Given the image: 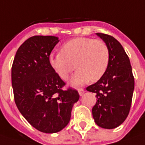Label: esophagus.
Instances as JSON below:
<instances>
[{"instance_id": "34e87169", "label": "esophagus", "mask_w": 145, "mask_h": 145, "mask_svg": "<svg viewBox=\"0 0 145 145\" xmlns=\"http://www.w3.org/2000/svg\"><path fill=\"white\" fill-rule=\"evenodd\" d=\"M85 93V91H84V89H78V93H79V95L80 96H82L83 95V93Z\"/></svg>"}]
</instances>
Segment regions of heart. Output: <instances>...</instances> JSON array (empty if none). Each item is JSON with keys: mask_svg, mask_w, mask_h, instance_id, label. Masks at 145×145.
<instances>
[{"mask_svg": "<svg viewBox=\"0 0 145 145\" xmlns=\"http://www.w3.org/2000/svg\"><path fill=\"white\" fill-rule=\"evenodd\" d=\"M48 62L53 71L64 80L78 68L70 83L80 86L102 78L109 66L110 51L102 40L78 37L65 43L59 53L50 55Z\"/></svg>", "mask_w": 145, "mask_h": 145, "instance_id": "b5f03b06", "label": "heart"}]
</instances>
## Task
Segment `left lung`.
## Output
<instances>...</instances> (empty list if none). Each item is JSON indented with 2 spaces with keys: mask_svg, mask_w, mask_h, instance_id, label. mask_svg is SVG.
<instances>
[{
  "mask_svg": "<svg viewBox=\"0 0 145 145\" xmlns=\"http://www.w3.org/2000/svg\"><path fill=\"white\" fill-rule=\"evenodd\" d=\"M96 35L109 48L110 62L105 74L86 90L96 93L97 101L92 109L95 123L103 129H112L121 125L129 115L134 78L129 59L121 44L111 35Z\"/></svg>",
  "mask_w": 145,
  "mask_h": 145,
  "instance_id": "1",
  "label": "left lung"
}]
</instances>
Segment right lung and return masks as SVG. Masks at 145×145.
<instances>
[{"mask_svg":"<svg viewBox=\"0 0 145 145\" xmlns=\"http://www.w3.org/2000/svg\"><path fill=\"white\" fill-rule=\"evenodd\" d=\"M59 41L52 35L27 39L18 48L12 67L16 105L30 125L45 133L64 129L79 99L75 89H62L64 82L49 65L48 58Z\"/></svg>","mask_w":145,"mask_h":145,"instance_id":"right-lung-1","label":"right lung"}]
</instances>
